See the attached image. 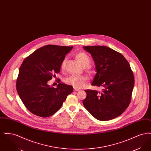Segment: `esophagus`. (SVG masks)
I'll list each match as a JSON object with an SVG mask.
<instances>
[{"mask_svg": "<svg viewBox=\"0 0 151 151\" xmlns=\"http://www.w3.org/2000/svg\"><path fill=\"white\" fill-rule=\"evenodd\" d=\"M73 91H80V89H78V88H74Z\"/></svg>", "mask_w": 151, "mask_h": 151, "instance_id": "34e87169", "label": "esophagus"}]
</instances>
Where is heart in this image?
<instances>
[{
  "mask_svg": "<svg viewBox=\"0 0 151 151\" xmlns=\"http://www.w3.org/2000/svg\"><path fill=\"white\" fill-rule=\"evenodd\" d=\"M75 58L79 61L80 65L83 67H86L90 65L91 59L88 55V54L84 52H80L75 54ZM67 58L65 57L60 65L61 69L64 70L66 65ZM88 78L85 76H79V75H72L65 80V82L72 86L77 88H81L86 86Z\"/></svg>",
  "mask_w": 151,
  "mask_h": 151,
  "instance_id": "heart-1",
  "label": "heart"
}]
</instances>
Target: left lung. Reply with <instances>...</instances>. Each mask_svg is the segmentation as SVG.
Instances as JSON below:
<instances>
[{
	"mask_svg": "<svg viewBox=\"0 0 151 151\" xmlns=\"http://www.w3.org/2000/svg\"><path fill=\"white\" fill-rule=\"evenodd\" d=\"M83 48L91 54L96 65L97 73L91 84L102 87L101 92L85 90L83 105L98 120L113 119L121 115L131 102L134 77L129 63L122 54L105 46Z\"/></svg>",
	"mask_w": 151,
	"mask_h": 151,
	"instance_id": "1",
	"label": "left lung"
}]
</instances>
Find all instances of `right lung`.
Here are the masks:
<instances>
[{
  "label": "right lung",
  "instance_id": "1",
  "mask_svg": "<svg viewBox=\"0 0 151 151\" xmlns=\"http://www.w3.org/2000/svg\"><path fill=\"white\" fill-rule=\"evenodd\" d=\"M73 46L47 45L26 58L20 68L16 89L22 103L30 112L46 118L55 114L61 108L73 87L60 83L54 88L49 80L59 73L65 55Z\"/></svg>",
  "mask_w": 151,
  "mask_h": 151
}]
</instances>
